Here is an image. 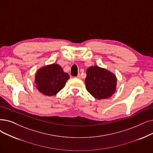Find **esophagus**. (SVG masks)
<instances>
[{"label":"esophagus","instance_id":"34e87169","mask_svg":"<svg viewBox=\"0 0 153 153\" xmlns=\"http://www.w3.org/2000/svg\"><path fill=\"white\" fill-rule=\"evenodd\" d=\"M81 74H78V75H77L76 77V78H78V79H81Z\"/></svg>","mask_w":153,"mask_h":153}]
</instances>
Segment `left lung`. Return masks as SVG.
Returning <instances> with one entry per match:
<instances>
[{
	"label": "left lung",
	"mask_w": 153,
	"mask_h": 153,
	"mask_svg": "<svg viewBox=\"0 0 153 153\" xmlns=\"http://www.w3.org/2000/svg\"><path fill=\"white\" fill-rule=\"evenodd\" d=\"M85 87L90 94L97 99L110 97L114 94L117 79L114 74L98 66H91L86 71Z\"/></svg>",
	"instance_id": "left-lung-1"
}]
</instances>
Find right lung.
<instances>
[{
	"mask_svg": "<svg viewBox=\"0 0 153 153\" xmlns=\"http://www.w3.org/2000/svg\"><path fill=\"white\" fill-rule=\"evenodd\" d=\"M69 79V76L63 71L57 64L46 65L36 72L35 83L42 94L52 96L60 91Z\"/></svg>",
	"mask_w": 153,
	"mask_h": 153,
	"instance_id": "add662e5",
	"label": "right lung"
}]
</instances>
